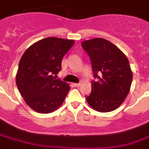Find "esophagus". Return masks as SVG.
I'll use <instances>...</instances> for the list:
<instances>
[{
    "mask_svg": "<svg viewBox=\"0 0 149 149\" xmlns=\"http://www.w3.org/2000/svg\"><path fill=\"white\" fill-rule=\"evenodd\" d=\"M73 85H74L75 87H79L80 85H81V83H73Z\"/></svg>",
    "mask_w": 149,
    "mask_h": 149,
    "instance_id": "34e87169",
    "label": "esophagus"
}]
</instances>
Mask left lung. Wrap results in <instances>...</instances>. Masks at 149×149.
Wrapping results in <instances>:
<instances>
[{
    "instance_id": "1",
    "label": "left lung",
    "mask_w": 149,
    "mask_h": 149,
    "mask_svg": "<svg viewBox=\"0 0 149 149\" xmlns=\"http://www.w3.org/2000/svg\"><path fill=\"white\" fill-rule=\"evenodd\" d=\"M91 62V93L85 99L91 108L101 112L115 110L124 102L133 79L129 61L116 46L103 38L82 42Z\"/></svg>"
}]
</instances>
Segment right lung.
<instances>
[{
	"label": "right lung",
	"instance_id": "add662e5",
	"mask_svg": "<svg viewBox=\"0 0 149 149\" xmlns=\"http://www.w3.org/2000/svg\"><path fill=\"white\" fill-rule=\"evenodd\" d=\"M73 40L47 37L27 49L19 64L16 85L28 107L40 113L58 109L70 87L57 75L61 61L74 44Z\"/></svg>",
	"mask_w": 149,
	"mask_h": 149
}]
</instances>
